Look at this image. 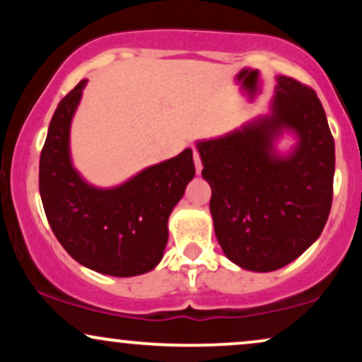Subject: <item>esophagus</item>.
Instances as JSON below:
<instances>
[{"label":"esophagus","mask_w":362,"mask_h":362,"mask_svg":"<svg viewBox=\"0 0 362 362\" xmlns=\"http://www.w3.org/2000/svg\"><path fill=\"white\" fill-rule=\"evenodd\" d=\"M194 163H195V172H197V175H201L202 161H201V156H199L197 149H194Z\"/></svg>","instance_id":"esophagus-1"}]
</instances>
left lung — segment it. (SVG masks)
I'll return each mask as SVG.
<instances>
[{"label":"left lung","instance_id":"left-lung-1","mask_svg":"<svg viewBox=\"0 0 362 362\" xmlns=\"http://www.w3.org/2000/svg\"><path fill=\"white\" fill-rule=\"evenodd\" d=\"M276 80L267 115L197 141L216 238L228 259L252 272L277 271L310 248L334 195L335 144L322 102L293 78ZM284 132L297 144L281 156L275 141Z\"/></svg>","mask_w":362,"mask_h":362}]
</instances>
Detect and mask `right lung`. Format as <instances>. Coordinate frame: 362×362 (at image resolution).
<instances>
[{"label":"right lung","instance_id":"obj_1","mask_svg":"<svg viewBox=\"0 0 362 362\" xmlns=\"http://www.w3.org/2000/svg\"><path fill=\"white\" fill-rule=\"evenodd\" d=\"M86 81L62 98L49 124L39 165L44 211L56 238L81 265L107 276H139L163 257L168 218L195 175L192 149L117 187L88 184L73 167L69 151V129Z\"/></svg>","mask_w":362,"mask_h":362}]
</instances>
